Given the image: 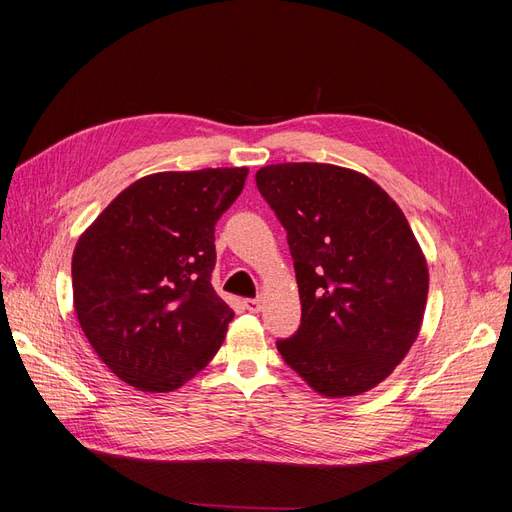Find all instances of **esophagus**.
Here are the masks:
<instances>
[{"label": "esophagus", "instance_id": "esophagus-1", "mask_svg": "<svg viewBox=\"0 0 512 512\" xmlns=\"http://www.w3.org/2000/svg\"><path fill=\"white\" fill-rule=\"evenodd\" d=\"M260 307H262V297H256V299H247V301H245V309H247V312L258 314V312H260Z\"/></svg>", "mask_w": 512, "mask_h": 512}]
</instances>
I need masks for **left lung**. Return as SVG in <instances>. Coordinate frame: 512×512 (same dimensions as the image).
I'll return each mask as SVG.
<instances>
[{"instance_id": "obj_1", "label": "left lung", "mask_w": 512, "mask_h": 512, "mask_svg": "<svg viewBox=\"0 0 512 512\" xmlns=\"http://www.w3.org/2000/svg\"><path fill=\"white\" fill-rule=\"evenodd\" d=\"M256 185L286 228L301 297V327L277 350L324 397L374 389L406 359L427 303V260L404 211L335 164L262 166Z\"/></svg>"}]
</instances>
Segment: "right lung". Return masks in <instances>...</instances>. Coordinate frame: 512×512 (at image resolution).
Returning <instances> with one entry per match:
<instances>
[{
    "label": "right lung",
    "mask_w": 512,
    "mask_h": 512,
    "mask_svg": "<svg viewBox=\"0 0 512 512\" xmlns=\"http://www.w3.org/2000/svg\"><path fill=\"white\" fill-rule=\"evenodd\" d=\"M247 173L237 166L147 175L76 241V318L100 361L136 391H175L220 350L235 312L211 286L215 222Z\"/></svg>",
    "instance_id": "obj_1"
}]
</instances>
